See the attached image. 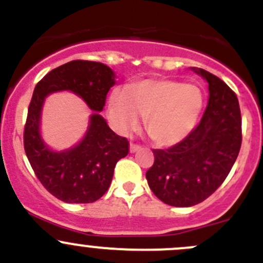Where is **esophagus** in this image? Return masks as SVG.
I'll return each instance as SVG.
<instances>
[{"mask_svg":"<svg viewBox=\"0 0 263 263\" xmlns=\"http://www.w3.org/2000/svg\"><path fill=\"white\" fill-rule=\"evenodd\" d=\"M139 150H141V146L137 144H134V142H131V145H129V151H131V153H136V151H139Z\"/></svg>","mask_w":263,"mask_h":263,"instance_id":"esophagus-1","label":"esophagus"}]
</instances>
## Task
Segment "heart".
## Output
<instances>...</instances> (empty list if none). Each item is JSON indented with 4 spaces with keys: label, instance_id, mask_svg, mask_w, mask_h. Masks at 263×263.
<instances>
[{
    "label": "heart",
    "instance_id": "b5f03b06",
    "mask_svg": "<svg viewBox=\"0 0 263 263\" xmlns=\"http://www.w3.org/2000/svg\"><path fill=\"white\" fill-rule=\"evenodd\" d=\"M203 108L200 87L176 80H144L112 92L108 116L118 131L139 127L145 117V129L155 144H178L195 128Z\"/></svg>",
    "mask_w": 263,
    "mask_h": 263
}]
</instances>
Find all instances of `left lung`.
<instances>
[{"mask_svg": "<svg viewBox=\"0 0 263 263\" xmlns=\"http://www.w3.org/2000/svg\"><path fill=\"white\" fill-rule=\"evenodd\" d=\"M209 82V104L200 123L174 146L154 148L148 187L164 203L188 208L222 184L242 145V117L235 92L221 79L198 68Z\"/></svg>", "mask_w": 263, "mask_h": 263, "instance_id": "left-lung-1", "label": "left lung"}]
</instances>
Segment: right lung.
<instances>
[{
    "instance_id": "1",
    "label": "right lung",
    "mask_w": 263,
    "mask_h": 263,
    "mask_svg": "<svg viewBox=\"0 0 263 263\" xmlns=\"http://www.w3.org/2000/svg\"><path fill=\"white\" fill-rule=\"evenodd\" d=\"M113 85L115 73L108 66L76 60L49 71L34 89L24 128V148L39 182L63 202L90 203L99 200L109 188L117 161L128 154V140L115 134L98 113L103 110ZM58 89H71L97 110L90 117L84 140L62 153L49 151L39 135L44 98Z\"/></svg>"
}]
</instances>
